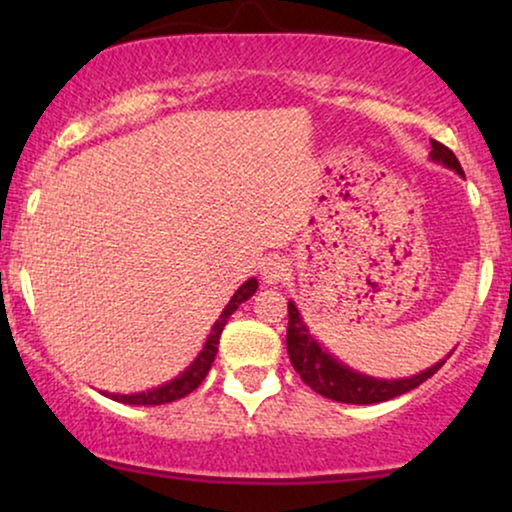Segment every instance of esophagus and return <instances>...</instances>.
<instances>
[{"label":"esophagus","mask_w":512,"mask_h":512,"mask_svg":"<svg viewBox=\"0 0 512 512\" xmlns=\"http://www.w3.org/2000/svg\"><path fill=\"white\" fill-rule=\"evenodd\" d=\"M286 270H289V263L279 256L265 258L261 265V277L265 284H279L286 277Z\"/></svg>","instance_id":"1"}]
</instances>
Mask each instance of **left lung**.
Returning <instances> with one entry per match:
<instances>
[{
  "mask_svg": "<svg viewBox=\"0 0 512 512\" xmlns=\"http://www.w3.org/2000/svg\"><path fill=\"white\" fill-rule=\"evenodd\" d=\"M429 158L433 163L445 165L447 170H454L459 177H464L459 160L454 153L440 142H431ZM286 352H289L291 366L296 368L307 387L317 391V394L331 398L338 403H354V405H370L391 401V398L408 394V391L417 389L419 384L429 380L433 373H438L443 361L436 366L422 370V373L412 377H401V380H382V377L363 375L359 370L345 366V363L328 354L321 342L310 333V326L303 321V314L293 300H289V328H286Z\"/></svg>",
  "mask_w": 512,
  "mask_h": 512,
  "instance_id": "8db88e82",
  "label": "left lung"
}]
</instances>
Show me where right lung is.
Segmentation results:
<instances>
[{"label": "right lung", "instance_id": "add662e5", "mask_svg": "<svg viewBox=\"0 0 512 512\" xmlns=\"http://www.w3.org/2000/svg\"><path fill=\"white\" fill-rule=\"evenodd\" d=\"M258 289V279L251 277L244 282L240 289L235 291V296L228 300V305L223 307V312L219 314V319L214 321L212 326V333L207 335V342L202 345L200 354L195 356V361L188 366L184 373H179L174 380L160 384L156 389H146V391H137V394H109V391H102L104 396L114 398L118 403H128V405H163V403H172L177 401V398H184L191 394L193 389H198V384L205 380L209 368H212L214 363V356L219 352V338H221V331L223 326L228 324L230 314H233L237 307H240L244 300H249L254 296Z\"/></svg>", "mask_w": 512, "mask_h": 512}]
</instances>
